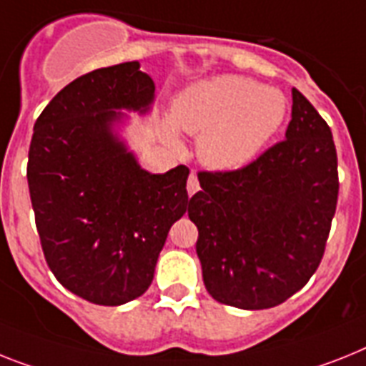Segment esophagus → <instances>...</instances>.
<instances>
[{"label": "esophagus", "instance_id": "34e87169", "mask_svg": "<svg viewBox=\"0 0 366 366\" xmlns=\"http://www.w3.org/2000/svg\"><path fill=\"white\" fill-rule=\"evenodd\" d=\"M186 188H188V193L189 195H193V193L199 192V180H197V174L192 173L188 178V184H186Z\"/></svg>", "mask_w": 366, "mask_h": 366}]
</instances>
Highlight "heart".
Segmentation results:
<instances>
[{
	"instance_id": "heart-1",
	"label": "heart",
	"mask_w": 366,
	"mask_h": 366,
	"mask_svg": "<svg viewBox=\"0 0 366 366\" xmlns=\"http://www.w3.org/2000/svg\"><path fill=\"white\" fill-rule=\"evenodd\" d=\"M177 124L199 139V156L208 167L232 171L249 164L287 115L279 91L240 76H217L193 84L178 94ZM174 137V126L167 122Z\"/></svg>"
}]
</instances>
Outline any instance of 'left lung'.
I'll use <instances>...</instances> for the list:
<instances>
[{
	"label": "left lung",
	"mask_w": 366,
	"mask_h": 366,
	"mask_svg": "<svg viewBox=\"0 0 366 366\" xmlns=\"http://www.w3.org/2000/svg\"><path fill=\"white\" fill-rule=\"evenodd\" d=\"M199 184L188 216L216 302L259 311L305 287L324 257L339 173L330 126L297 89L285 139L242 169L202 171Z\"/></svg>",
	"instance_id": "1"
}]
</instances>
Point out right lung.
Listing matches in <instances>:
<instances>
[{
    "label": "right lung",
    "instance_id": "add662e5",
    "mask_svg": "<svg viewBox=\"0 0 366 366\" xmlns=\"http://www.w3.org/2000/svg\"><path fill=\"white\" fill-rule=\"evenodd\" d=\"M154 81L139 63L79 76L33 128L27 184L44 259L66 290L97 305L147 292L167 232L188 204L189 169H141L113 126L147 113Z\"/></svg>",
    "mask_w": 366,
    "mask_h": 366
}]
</instances>
